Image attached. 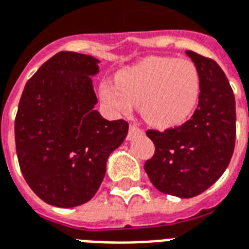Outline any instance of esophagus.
<instances>
[{"mask_svg": "<svg viewBox=\"0 0 249 249\" xmlns=\"http://www.w3.org/2000/svg\"><path fill=\"white\" fill-rule=\"evenodd\" d=\"M139 134H142V130L138 126H135V124H130V130H128V134H127V140H131L135 135Z\"/></svg>", "mask_w": 249, "mask_h": 249, "instance_id": "esophagus-1", "label": "esophagus"}]
</instances>
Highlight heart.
<instances>
[{
    "label": "heart",
    "mask_w": 249,
    "mask_h": 249,
    "mask_svg": "<svg viewBox=\"0 0 249 249\" xmlns=\"http://www.w3.org/2000/svg\"><path fill=\"white\" fill-rule=\"evenodd\" d=\"M200 94V76L192 62L155 57L122 70L117 83H101L100 96L113 113H127L134 104L146 122L171 127L184 122Z\"/></svg>",
    "instance_id": "heart-1"
}]
</instances>
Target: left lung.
<instances>
[{
	"label": "left lung",
	"instance_id": "left-lung-1",
	"mask_svg": "<svg viewBox=\"0 0 249 249\" xmlns=\"http://www.w3.org/2000/svg\"><path fill=\"white\" fill-rule=\"evenodd\" d=\"M200 76L197 109L182 126L148 130L155 155L144 165L159 191L182 198L197 196L223 174L235 146V97L218 63L187 51Z\"/></svg>",
	"mask_w": 249,
	"mask_h": 249
}]
</instances>
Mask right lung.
<instances>
[{"mask_svg": "<svg viewBox=\"0 0 249 249\" xmlns=\"http://www.w3.org/2000/svg\"><path fill=\"white\" fill-rule=\"evenodd\" d=\"M98 59L59 52L27 82L15 117V145L27 184L42 201L72 208L89 201L107 161L128 132L123 119L107 121L94 105L92 78Z\"/></svg>", "mask_w": 249, "mask_h": 249, "instance_id": "add662e5", "label": "right lung"}]
</instances>
